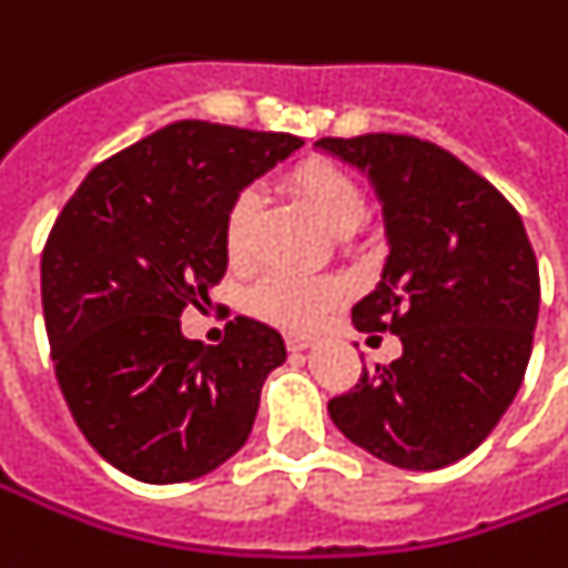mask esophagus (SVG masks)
<instances>
[{"instance_id":"esophagus-1","label":"esophagus","mask_w":568,"mask_h":568,"mask_svg":"<svg viewBox=\"0 0 568 568\" xmlns=\"http://www.w3.org/2000/svg\"><path fill=\"white\" fill-rule=\"evenodd\" d=\"M311 344H313V341L304 338V335H285V347H288V351H292V353L307 351Z\"/></svg>"}]
</instances>
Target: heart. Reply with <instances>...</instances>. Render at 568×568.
Returning a JSON list of instances; mask_svg holds the SVG:
<instances>
[{
	"mask_svg": "<svg viewBox=\"0 0 568 568\" xmlns=\"http://www.w3.org/2000/svg\"><path fill=\"white\" fill-rule=\"evenodd\" d=\"M285 187L335 233H351L366 221V193L347 169L332 160H304L285 174ZM257 196L236 193L224 212V252L230 264L243 267L255 252ZM344 297V285L332 276H297V273H271L252 292V313L280 325L285 332H311L323 323L332 307Z\"/></svg>",
	"mask_w": 568,
	"mask_h": 568,
	"instance_id": "1",
	"label": "heart"
}]
</instances>
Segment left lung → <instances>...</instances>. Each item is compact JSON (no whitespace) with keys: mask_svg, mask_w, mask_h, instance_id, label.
<instances>
[{"mask_svg":"<svg viewBox=\"0 0 568 568\" xmlns=\"http://www.w3.org/2000/svg\"><path fill=\"white\" fill-rule=\"evenodd\" d=\"M316 146L366 172L384 205L390 255L353 325L403 341V356L363 366L328 415L381 462L449 467L495 430L532 356L541 283L523 217L483 174L422 138Z\"/></svg>","mask_w":568,"mask_h":568,"instance_id":"left-lung-1","label":"left lung"}]
</instances>
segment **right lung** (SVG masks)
<instances>
[{
	"mask_svg": "<svg viewBox=\"0 0 568 568\" xmlns=\"http://www.w3.org/2000/svg\"><path fill=\"white\" fill-rule=\"evenodd\" d=\"M304 144L181 119L94 165L42 248L54 375L94 452L141 483H187L243 449L283 335L236 316L184 338L181 313L227 273L230 200Z\"/></svg>",
	"mask_w": 568,
	"mask_h": 568,
	"instance_id": "right-lung-1",
	"label": "right lung"
}]
</instances>
